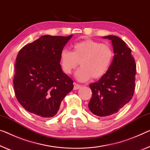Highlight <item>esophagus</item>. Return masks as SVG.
Segmentation results:
<instances>
[{
    "label": "esophagus",
    "instance_id": "1",
    "mask_svg": "<svg viewBox=\"0 0 150 150\" xmlns=\"http://www.w3.org/2000/svg\"><path fill=\"white\" fill-rule=\"evenodd\" d=\"M80 87L81 86L80 84H77V83H74V90H78L80 88Z\"/></svg>",
    "mask_w": 150,
    "mask_h": 150
}]
</instances>
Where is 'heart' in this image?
<instances>
[{
  "instance_id": "obj_1",
  "label": "heart",
  "mask_w": 150,
  "mask_h": 150,
  "mask_svg": "<svg viewBox=\"0 0 150 150\" xmlns=\"http://www.w3.org/2000/svg\"><path fill=\"white\" fill-rule=\"evenodd\" d=\"M72 52L63 50L60 53L61 67L66 74H70L79 65L76 73L80 81H87L93 78L99 79L110 68L113 58V51L109 43L86 39L75 43L72 46Z\"/></svg>"
}]
</instances>
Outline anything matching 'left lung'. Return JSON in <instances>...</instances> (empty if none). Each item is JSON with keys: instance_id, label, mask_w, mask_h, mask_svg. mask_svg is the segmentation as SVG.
Wrapping results in <instances>:
<instances>
[{"instance_id": "8db88e82", "label": "left lung", "mask_w": 150, "mask_h": 150, "mask_svg": "<svg viewBox=\"0 0 150 150\" xmlns=\"http://www.w3.org/2000/svg\"><path fill=\"white\" fill-rule=\"evenodd\" d=\"M103 38L111 40L115 55L107 73L89 85L93 94L88 108L99 117L116 113L129 102L134 94L136 74L134 57L125 43L114 35Z\"/></svg>"}]
</instances>
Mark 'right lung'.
I'll use <instances>...</instances> for the list:
<instances>
[{"label": "right lung", "instance_id": "obj_1", "mask_svg": "<svg viewBox=\"0 0 150 150\" xmlns=\"http://www.w3.org/2000/svg\"><path fill=\"white\" fill-rule=\"evenodd\" d=\"M72 37L41 36L17 55L13 80L16 98L36 116L54 117L73 89V80L62 72L59 64L60 53Z\"/></svg>", "mask_w": 150, "mask_h": 150}]
</instances>
